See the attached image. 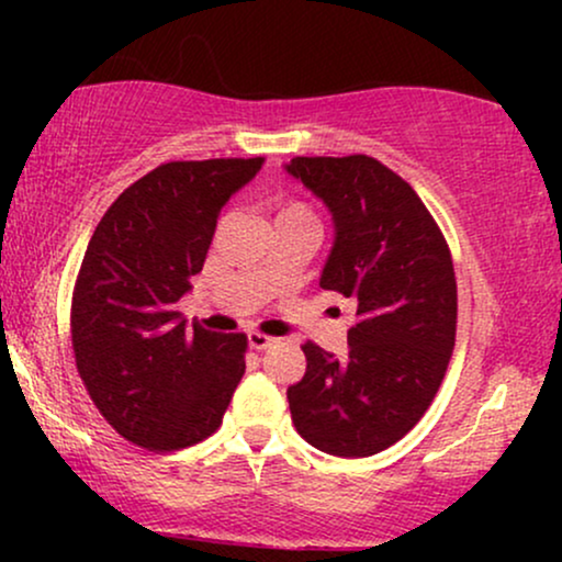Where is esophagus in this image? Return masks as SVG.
<instances>
[{
    "label": "esophagus",
    "mask_w": 562,
    "mask_h": 562,
    "mask_svg": "<svg viewBox=\"0 0 562 562\" xmlns=\"http://www.w3.org/2000/svg\"><path fill=\"white\" fill-rule=\"evenodd\" d=\"M248 344H250V348H256V351H263V348L274 346L277 338H272V335H263V333H248Z\"/></svg>",
    "instance_id": "obj_1"
}]
</instances>
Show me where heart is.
<instances>
[{"mask_svg":"<svg viewBox=\"0 0 562 562\" xmlns=\"http://www.w3.org/2000/svg\"><path fill=\"white\" fill-rule=\"evenodd\" d=\"M295 214L312 216L308 214L306 205H301V203H285V205H280V211H277V216H295Z\"/></svg>","mask_w":562,"mask_h":562,"instance_id":"b5f03b06","label":"heart"}]
</instances>
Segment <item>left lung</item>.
I'll list each match as a JSON object with an SVG mask.
<instances>
[{
	"instance_id": "obj_1",
	"label": "left lung",
	"mask_w": 562,
	"mask_h": 562,
	"mask_svg": "<svg viewBox=\"0 0 562 562\" xmlns=\"http://www.w3.org/2000/svg\"><path fill=\"white\" fill-rule=\"evenodd\" d=\"M285 171L333 214L319 285L357 308L344 359L301 346L306 375L288 389L290 415L319 451L378 454L415 428L449 367L457 333L449 245L417 192L375 158H293Z\"/></svg>"
}]
</instances>
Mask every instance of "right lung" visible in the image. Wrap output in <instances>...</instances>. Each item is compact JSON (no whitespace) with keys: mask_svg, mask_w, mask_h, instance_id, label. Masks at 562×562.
Wrapping results in <instances>:
<instances>
[{"mask_svg":"<svg viewBox=\"0 0 562 562\" xmlns=\"http://www.w3.org/2000/svg\"><path fill=\"white\" fill-rule=\"evenodd\" d=\"M263 158L173 160L126 187L97 224L70 306L79 375L132 443L173 451L222 425L245 372L243 333L184 325L177 303L203 269L224 203Z\"/></svg>","mask_w":562,"mask_h":562,"instance_id":"obj_1","label":"right lung"}]
</instances>
